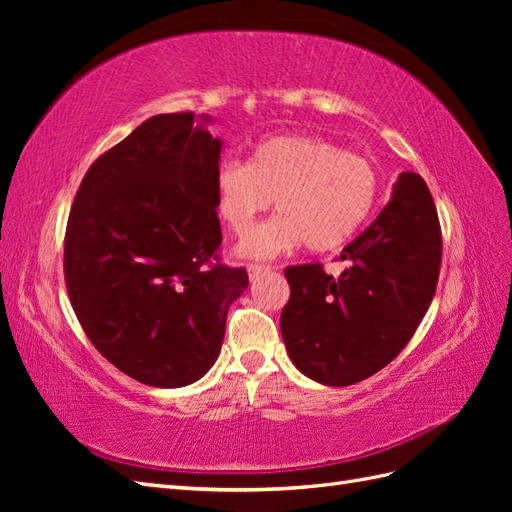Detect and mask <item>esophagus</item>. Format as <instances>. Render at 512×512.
<instances>
[{
	"label": "esophagus",
	"instance_id": "34e87169",
	"mask_svg": "<svg viewBox=\"0 0 512 512\" xmlns=\"http://www.w3.org/2000/svg\"><path fill=\"white\" fill-rule=\"evenodd\" d=\"M267 271H271L269 265H250V267H247V273H250V280H256V277H260L262 273H267Z\"/></svg>",
	"mask_w": 512,
	"mask_h": 512
}]
</instances>
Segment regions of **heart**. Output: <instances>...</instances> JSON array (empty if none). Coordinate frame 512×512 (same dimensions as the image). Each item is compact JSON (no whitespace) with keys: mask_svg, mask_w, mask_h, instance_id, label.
<instances>
[{"mask_svg":"<svg viewBox=\"0 0 512 512\" xmlns=\"http://www.w3.org/2000/svg\"><path fill=\"white\" fill-rule=\"evenodd\" d=\"M213 194L215 213L237 237L273 200L277 218L241 245L247 256L271 258L299 243L309 252H331L369 218L378 175L359 153L314 136L280 134L260 141L245 164H220Z\"/></svg>","mask_w":512,"mask_h":512,"instance_id":"heart-1","label":"heart"}]
</instances>
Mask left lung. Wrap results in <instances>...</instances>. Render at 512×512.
I'll return each mask as SVG.
<instances>
[{
    "mask_svg": "<svg viewBox=\"0 0 512 512\" xmlns=\"http://www.w3.org/2000/svg\"><path fill=\"white\" fill-rule=\"evenodd\" d=\"M339 260L333 277L320 262L286 267L290 299L280 327L301 374L327 386L361 382L406 348L436 294L442 230L421 175L401 173L393 198Z\"/></svg>",
    "mask_w": 512,
    "mask_h": 512,
    "instance_id": "left-lung-1",
    "label": "left lung"
}]
</instances>
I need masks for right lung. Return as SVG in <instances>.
Segmentation results:
<instances>
[{
  "mask_svg": "<svg viewBox=\"0 0 512 512\" xmlns=\"http://www.w3.org/2000/svg\"><path fill=\"white\" fill-rule=\"evenodd\" d=\"M220 151L190 111L151 117L89 166L68 215L74 314L108 363L147 386L203 378L250 284L218 252Z\"/></svg>",
  "mask_w": 512,
  "mask_h": 512,
  "instance_id": "1",
  "label": "right lung"
}]
</instances>
